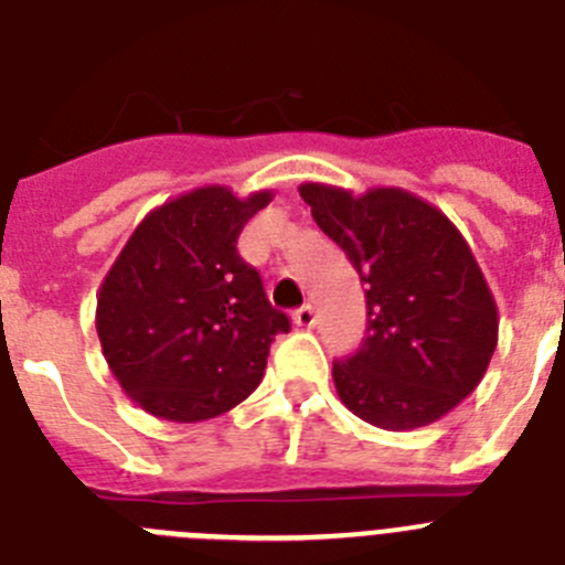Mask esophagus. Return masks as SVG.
<instances>
[{
  "mask_svg": "<svg viewBox=\"0 0 565 565\" xmlns=\"http://www.w3.org/2000/svg\"><path fill=\"white\" fill-rule=\"evenodd\" d=\"M294 326L297 328H313L317 326V311H313V306H302L294 311Z\"/></svg>",
  "mask_w": 565,
  "mask_h": 565,
  "instance_id": "1",
  "label": "esophagus"
}]
</instances>
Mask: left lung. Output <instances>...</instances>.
Wrapping results in <instances>:
<instances>
[{
    "label": "left lung",
    "mask_w": 565,
    "mask_h": 565,
    "mask_svg": "<svg viewBox=\"0 0 565 565\" xmlns=\"http://www.w3.org/2000/svg\"><path fill=\"white\" fill-rule=\"evenodd\" d=\"M313 221L364 282L367 337L333 362L342 404L382 430L438 422L476 391L498 344V308L452 221L396 186L353 194L302 183Z\"/></svg>",
    "instance_id": "8db88e82"
}]
</instances>
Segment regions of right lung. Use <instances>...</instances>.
Masks as SVG:
<instances>
[{
    "label": "right lung",
    "mask_w": 565,
    "mask_h": 565,
    "mask_svg": "<svg viewBox=\"0 0 565 565\" xmlns=\"http://www.w3.org/2000/svg\"><path fill=\"white\" fill-rule=\"evenodd\" d=\"M268 189L237 198L201 186L138 223L98 291L96 331L109 371L141 411L167 422H206L248 398L277 333L271 308L237 237Z\"/></svg>",
    "instance_id": "right-lung-1"
}]
</instances>
